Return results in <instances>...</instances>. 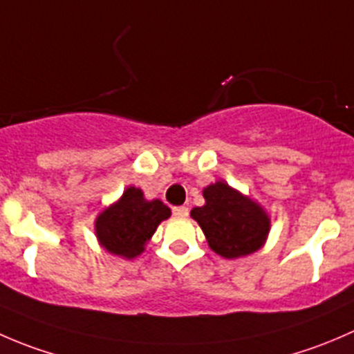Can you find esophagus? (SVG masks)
<instances>
[{
    "label": "esophagus",
    "mask_w": 354,
    "mask_h": 354,
    "mask_svg": "<svg viewBox=\"0 0 354 354\" xmlns=\"http://www.w3.org/2000/svg\"><path fill=\"white\" fill-rule=\"evenodd\" d=\"M173 216L174 217H187L188 216V209L187 207H173Z\"/></svg>",
    "instance_id": "obj_1"
}]
</instances>
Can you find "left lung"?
<instances>
[{
	"mask_svg": "<svg viewBox=\"0 0 354 354\" xmlns=\"http://www.w3.org/2000/svg\"><path fill=\"white\" fill-rule=\"evenodd\" d=\"M205 205L192 209L210 250L224 259H238L262 248L270 219L260 203L245 197L224 181L203 188Z\"/></svg>",
	"mask_w": 354,
	"mask_h": 354,
	"instance_id": "1",
	"label": "left lung"
}]
</instances>
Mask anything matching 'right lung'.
<instances>
[{"mask_svg":"<svg viewBox=\"0 0 354 354\" xmlns=\"http://www.w3.org/2000/svg\"><path fill=\"white\" fill-rule=\"evenodd\" d=\"M171 216L160 200H145L140 188L128 187L118 202L95 219V234L101 246L113 255L135 259L156 233L157 226Z\"/></svg>","mask_w":354,"mask_h":354,"instance_id":"obj_1","label":"right lung"}]
</instances>
